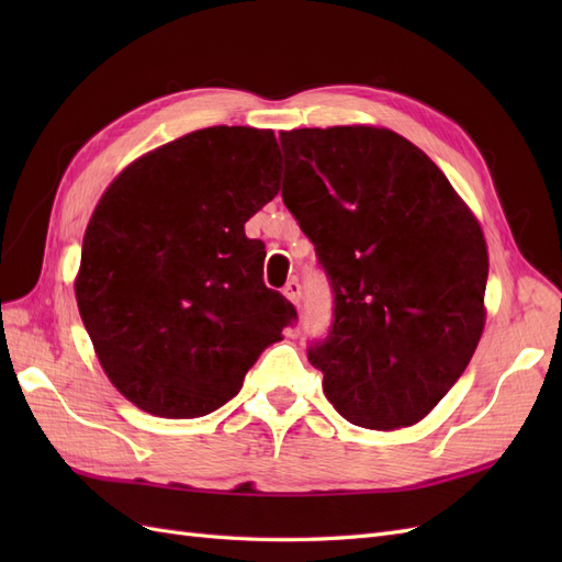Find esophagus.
<instances>
[{"instance_id": "34e87169", "label": "esophagus", "mask_w": 562, "mask_h": 562, "mask_svg": "<svg viewBox=\"0 0 562 562\" xmlns=\"http://www.w3.org/2000/svg\"><path fill=\"white\" fill-rule=\"evenodd\" d=\"M283 295H285L288 300H291L293 304H297L300 297H302V285H300V281H297V279L288 281V283L283 285Z\"/></svg>"}]
</instances>
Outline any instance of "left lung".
<instances>
[{
  "mask_svg": "<svg viewBox=\"0 0 562 562\" xmlns=\"http://www.w3.org/2000/svg\"><path fill=\"white\" fill-rule=\"evenodd\" d=\"M283 203L335 293L307 351L323 394L356 427H413L467 370L485 328L487 244L446 173L380 126L281 133Z\"/></svg>",
  "mask_w": 562,
  "mask_h": 562,
  "instance_id": "obj_1",
  "label": "left lung"
}]
</instances>
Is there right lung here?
I'll return each mask as SVG.
<instances>
[{"instance_id":"1","label":"right lung","mask_w":562,"mask_h":562,"mask_svg":"<svg viewBox=\"0 0 562 562\" xmlns=\"http://www.w3.org/2000/svg\"><path fill=\"white\" fill-rule=\"evenodd\" d=\"M279 157L271 128L211 126L138 157L100 196L75 297L108 380L140 411H217L297 316L244 229L281 190Z\"/></svg>"}]
</instances>
